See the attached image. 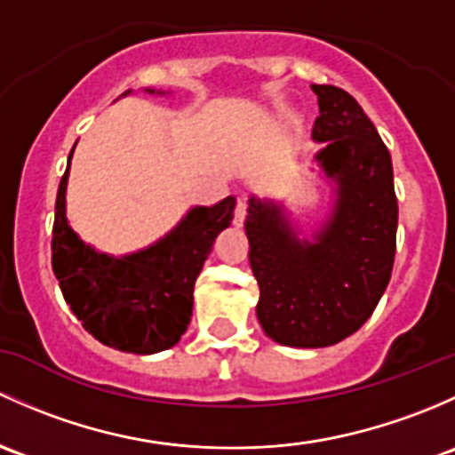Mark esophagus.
<instances>
[{"mask_svg":"<svg viewBox=\"0 0 455 455\" xmlns=\"http://www.w3.org/2000/svg\"><path fill=\"white\" fill-rule=\"evenodd\" d=\"M247 217V199L245 196H238L236 208H234V226H243Z\"/></svg>","mask_w":455,"mask_h":455,"instance_id":"34e87169","label":"esophagus"}]
</instances>
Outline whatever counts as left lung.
<instances>
[{
    "label": "left lung",
    "mask_w": 455,
    "mask_h": 455,
    "mask_svg": "<svg viewBox=\"0 0 455 455\" xmlns=\"http://www.w3.org/2000/svg\"><path fill=\"white\" fill-rule=\"evenodd\" d=\"M311 89L329 217L299 238L283 204L251 195L245 219L256 315L267 337L293 348H324L362 329L390 283L399 223L392 159L374 124L344 89Z\"/></svg>",
    "instance_id": "8db88e82"
}]
</instances>
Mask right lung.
Wrapping results in <instances>:
<instances>
[{"instance_id":"obj_1","label":"right lung","mask_w":455,"mask_h":455,"mask_svg":"<svg viewBox=\"0 0 455 455\" xmlns=\"http://www.w3.org/2000/svg\"><path fill=\"white\" fill-rule=\"evenodd\" d=\"M72 156L74 148L56 193L52 229V269L65 302L100 344L135 355L172 348L188 329L195 280L217 236L232 223L236 199L195 205L157 243L111 256L93 250L69 228L65 193Z\"/></svg>"}]
</instances>
